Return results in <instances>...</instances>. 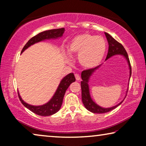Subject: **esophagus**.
<instances>
[{
    "label": "esophagus",
    "instance_id": "1",
    "mask_svg": "<svg viewBox=\"0 0 146 146\" xmlns=\"http://www.w3.org/2000/svg\"><path fill=\"white\" fill-rule=\"evenodd\" d=\"M75 78H76V80L77 81H79L80 80V77L79 74H75Z\"/></svg>",
    "mask_w": 146,
    "mask_h": 146
}]
</instances>
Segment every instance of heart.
<instances>
[{
	"instance_id": "1",
	"label": "heart",
	"mask_w": 146,
	"mask_h": 146,
	"mask_svg": "<svg viewBox=\"0 0 146 146\" xmlns=\"http://www.w3.org/2000/svg\"><path fill=\"white\" fill-rule=\"evenodd\" d=\"M106 48V42L102 36L85 33L72 39L68 51L70 55L78 54V62L84 68L92 69L100 64Z\"/></svg>"
}]
</instances>
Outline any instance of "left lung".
<instances>
[{"mask_svg":"<svg viewBox=\"0 0 146 146\" xmlns=\"http://www.w3.org/2000/svg\"><path fill=\"white\" fill-rule=\"evenodd\" d=\"M106 36L108 42L109 48H108V52L106 58V60H107L108 59H109L110 58L115 55H121L126 59L127 62L129 66V81L130 79L131 74V65L130 62H129V60L128 58V55H127V52L125 51V50L122 44H121L120 43H119L118 42L113 38L111 35H110L108 33H104ZM101 66V65L98 66L92 69L86 70L82 71V72L81 74V78L82 80L81 81V88H82V102L86 108L88 110L91 111V112L94 113H106L108 111L112 110L118 106L122 103V102L124 100V99L121 102H119L118 104L114 106L111 107V108H102L99 105H98L96 103L94 102L93 101V100L92 99L90 96V89H89V80L91 76ZM127 92V91H126ZM127 93V92H126Z\"/></svg>","mask_w":146,"mask_h":146,"instance_id":"left-lung-1","label":"left lung"}]
</instances>
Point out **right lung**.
Masks as SVG:
<instances>
[{
  "label": "right lung",
  "instance_id": "right-lung-1",
  "mask_svg": "<svg viewBox=\"0 0 146 146\" xmlns=\"http://www.w3.org/2000/svg\"><path fill=\"white\" fill-rule=\"evenodd\" d=\"M64 28H62V29L49 30V31H46L38 34L37 35L35 36L28 41V42L26 44L22 50L21 53H23L26 49H27L31 45L35 44V43L45 40L56 39L62 37L64 33ZM75 81L76 78L73 73H70L69 74L64 77L52 98L45 104L41 106H33L29 104L22 99L19 92H18V94H19V98L21 103L27 108L37 115H42V116H48V115H52L59 111L62 104L63 98L66 91L69 87V86Z\"/></svg>",
  "mask_w": 146,
  "mask_h": 146
}]
</instances>
